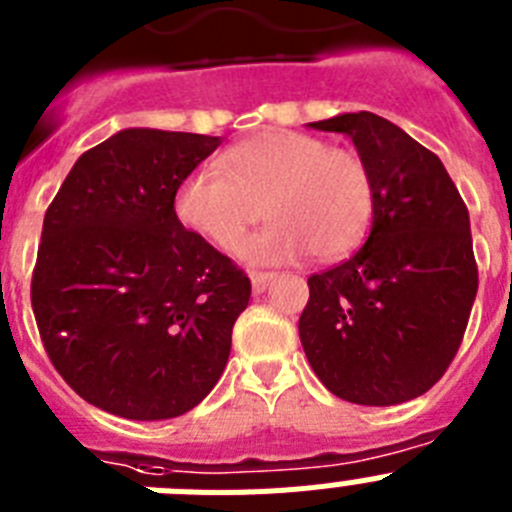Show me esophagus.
Returning a JSON list of instances; mask_svg holds the SVG:
<instances>
[{
    "instance_id": "esophagus-1",
    "label": "esophagus",
    "mask_w": 512,
    "mask_h": 512,
    "mask_svg": "<svg viewBox=\"0 0 512 512\" xmlns=\"http://www.w3.org/2000/svg\"><path fill=\"white\" fill-rule=\"evenodd\" d=\"M274 279H277V274H271V271H251L253 292H256V295H259V292H264V289L269 287Z\"/></svg>"
}]
</instances>
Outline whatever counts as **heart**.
<instances>
[{
	"label": "heart",
	"mask_w": 512,
	"mask_h": 512,
	"mask_svg": "<svg viewBox=\"0 0 512 512\" xmlns=\"http://www.w3.org/2000/svg\"><path fill=\"white\" fill-rule=\"evenodd\" d=\"M374 207L377 182L361 153L279 128L230 146L220 174L197 171L174 200L184 228L225 253L238 251L266 215L274 225L243 248L256 264L289 261L302 251L315 261L343 259L364 243Z\"/></svg>",
	"instance_id": "1"
}]
</instances>
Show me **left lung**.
<instances>
[{"label":"left lung","instance_id":"left-lung-1","mask_svg":"<svg viewBox=\"0 0 512 512\" xmlns=\"http://www.w3.org/2000/svg\"><path fill=\"white\" fill-rule=\"evenodd\" d=\"M346 133L372 166L369 238L307 279L300 341L312 372L356 405H400L443 377L477 297L469 212L441 158L374 112L310 122Z\"/></svg>","mask_w":512,"mask_h":512}]
</instances>
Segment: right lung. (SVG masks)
I'll list each match as a JSON object with an SVG mask.
<instances>
[{
	"label": "right lung",
	"instance_id": "1",
	"mask_svg": "<svg viewBox=\"0 0 512 512\" xmlns=\"http://www.w3.org/2000/svg\"><path fill=\"white\" fill-rule=\"evenodd\" d=\"M220 146L128 128L81 153L48 205L30 300L45 354L94 408L166 420L223 374L251 279L174 210Z\"/></svg>",
	"mask_w": 512,
	"mask_h": 512
}]
</instances>
